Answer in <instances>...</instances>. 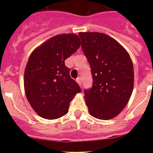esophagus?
Segmentation results:
<instances>
[{"label": "esophagus", "instance_id": "34e87169", "mask_svg": "<svg viewBox=\"0 0 153 153\" xmlns=\"http://www.w3.org/2000/svg\"><path fill=\"white\" fill-rule=\"evenodd\" d=\"M76 82H78V84H79V85H81L82 82V79H81V77L78 78V79H76Z\"/></svg>", "mask_w": 153, "mask_h": 153}]
</instances>
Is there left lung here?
Segmentation results:
<instances>
[{"label":"left lung","mask_w":153,"mask_h":153,"mask_svg":"<svg viewBox=\"0 0 153 153\" xmlns=\"http://www.w3.org/2000/svg\"><path fill=\"white\" fill-rule=\"evenodd\" d=\"M79 35L94 80L93 86L84 91L89 113L101 120L114 118L123 110L133 92V62L126 49L112 37L100 32Z\"/></svg>","instance_id":"obj_1"}]
</instances>
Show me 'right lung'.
<instances>
[{"mask_svg":"<svg viewBox=\"0 0 153 153\" xmlns=\"http://www.w3.org/2000/svg\"><path fill=\"white\" fill-rule=\"evenodd\" d=\"M80 45L77 35L60 34L44 42L30 55L24 78L25 94L41 117L53 120L64 116L74 96L81 92L64 62Z\"/></svg>","mask_w":153,"mask_h":153,"instance_id":"add662e5","label":"right lung"}]
</instances>
